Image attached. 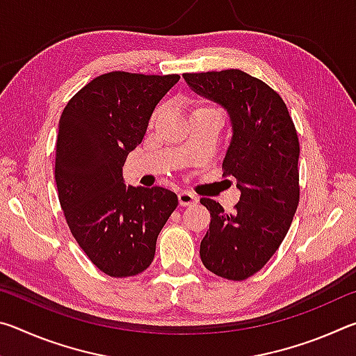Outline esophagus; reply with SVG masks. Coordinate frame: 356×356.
Here are the masks:
<instances>
[{
	"instance_id": "1",
	"label": "esophagus",
	"mask_w": 356,
	"mask_h": 356,
	"mask_svg": "<svg viewBox=\"0 0 356 356\" xmlns=\"http://www.w3.org/2000/svg\"><path fill=\"white\" fill-rule=\"evenodd\" d=\"M196 202H197V197L193 195V193H190V191H180L179 193V204L182 207L191 206V204H196Z\"/></svg>"
}]
</instances>
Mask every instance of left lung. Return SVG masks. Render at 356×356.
I'll list each match as a JSON object with an SVG mask.
<instances>
[{
	"label": "left lung",
	"instance_id": "8db88e82",
	"mask_svg": "<svg viewBox=\"0 0 356 356\" xmlns=\"http://www.w3.org/2000/svg\"><path fill=\"white\" fill-rule=\"evenodd\" d=\"M184 78L193 92L227 111L232 136L222 176L236 177L240 190L232 213L201 200L212 216L201 261L221 278L242 281L270 261L291 227L300 197L297 130L280 94L259 78L238 69Z\"/></svg>",
	"mask_w": 356,
	"mask_h": 356
}]
</instances>
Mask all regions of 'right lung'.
Returning <instances> with one entry per match:
<instances>
[{"mask_svg":"<svg viewBox=\"0 0 356 356\" xmlns=\"http://www.w3.org/2000/svg\"><path fill=\"white\" fill-rule=\"evenodd\" d=\"M179 80L110 72L80 89L59 119L55 179L65 221L91 262L113 278L152 264L156 237L179 204L171 190L127 186L122 177L156 104Z\"/></svg>","mask_w":356,"mask_h":356,"instance_id":"obj_1","label":"right lung"}]
</instances>
